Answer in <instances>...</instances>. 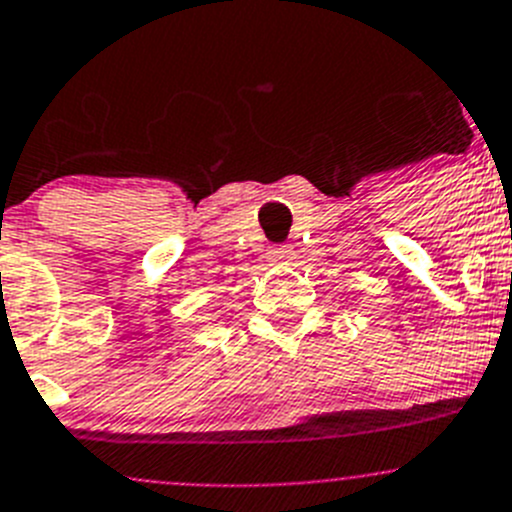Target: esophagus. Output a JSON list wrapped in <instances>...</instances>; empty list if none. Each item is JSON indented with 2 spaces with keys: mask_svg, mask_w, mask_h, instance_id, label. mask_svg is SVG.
<instances>
[{
  "mask_svg": "<svg viewBox=\"0 0 512 512\" xmlns=\"http://www.w3.org/2000/svg\"><path fill=\"white\" fill-rule=\"evenodd\" d=\"M296 252L288 244H278V247H270L268 250V262L270 265H291Z\"/></svg>",
  "mask_w": 512,
  "mask_h": 512,
  "instance_id": "obj_1",
  "label": "esophagus"
}]
</instances>
